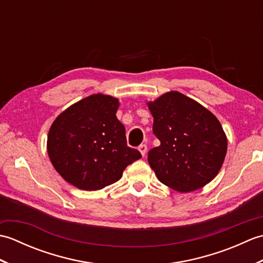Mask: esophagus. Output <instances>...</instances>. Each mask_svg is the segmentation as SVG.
Segmentation results:
<instances>
[{
	"label": "esophagus",
	"instance_id": "esophagus-1",
	"mask_svg": "<svg viewBox=\"0 0 263 263\" xmlns=\"http://www.w3.org/2000/svg\"><path fill=\"white\" fill-rule=\"evenodd\" d=\"M139 152H140V154L142 156L146 155V153H147V146H146V144H141V146L139 147Z\"/></svg>",
	"mask_w": 263,
	"mask_h": 263
}]
</instances>
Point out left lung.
Returning <instances> with one entry per match:
<instances>
[{
	"instance_id": "8db88e82",
	"label": "left lung",
	"mask_w": 263,
	"mask_h": 263,
	"mask_svg": "<svg viewBox=\"0 0 263 263\" xmlns=\"http://www.w3.org/2000/svg\"><path fill=\"white\" fill-rule=\"evenodd\" d=\"M160 146L148 154L158 180L177 192L203 187L219 173L227 153L220 122L204 106L172 90L146 103Z\"/></svg>"
}]
</instances>
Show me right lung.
Instances as JSON below:
<instances>
[{
	"label": "right lung",
	"instance_id": "add662e5",
	"mask_svg": "<svg viewBox=\"0 0 263 263\" xmlns=\"http://www.w3.org/2000/svg\"><path fill=\"white\" fill-rule=\"evenodd\" d=\"M120 100L93 93L72 104L52 123L47 154L63 180L85 191H96L119 181L133 161L141 158L128 148L125 127L116 117Z\"/></svg>",
	"mask_w": 263,
	"mask_h": 263
}]
</instances>
